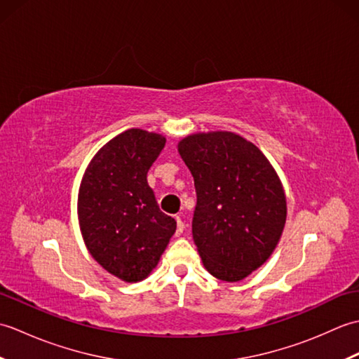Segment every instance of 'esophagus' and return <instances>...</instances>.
<instances>
[{
	"instance_id": "34e87169",
	"label": "esophagus",
	"mask_w": 359,
	"mask_h": 359,
	"mask_svg": "<svg viewBox=\"0 0 359 359\" xmlns=\"http://www.w3.org/2000/svg\"><path fill=\"white\" fill-rule=\"evenodd\" d=\"M175 222H177V230H175V236H180L184 233V222H182L180 216H175Z\"/></svg>"
}]
</instances>
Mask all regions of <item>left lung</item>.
Segmentation results:
<instances>
[{
  "label": "left lung",
  "instance_id": "1",
  "mask_svg": "<svg viewBox=\"0 0 359 359\" xmlns=\"http://www.w3.org/2000/svg\"><path fill=\"white\" fill-rule=\"evenodd\" d=\"M197 194L193 239L212 276L238 282L257 270L276 248L287 201L276 171L243 137L199 133L179 142Z\"/></svg>",
  "mask_w": 359,
  "mask_h": 359
}]
</instances>
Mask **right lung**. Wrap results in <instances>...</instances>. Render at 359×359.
I'll return each mask as SVG.
<instances>
[{
    "label": "right lung",
    "instance_id": "1",
    "mask_svg": "<svg viewBox=\"0 0 359 359\" xmlns=\"http://www.w3.org/2000/svg\"><path fill=\"white\" fill-rule=\"evenodd\" d=\"M165 142L160 134L128 129L97 152L81 179L83 241L106 271L125 282L148 278L175 231L147 180Z\"/></svg>",
    "mask_w": 359,
    "mask_h": 359
}]
</instances>
